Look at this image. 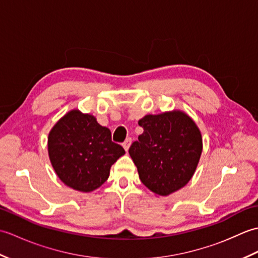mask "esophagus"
I'll return each mask as SVG.
<instances>
[{"mask_svg": "<svg viewBox=\"0 0 258 258\" xmlns=\"http://www.w3.org/2000/svg\"><path fill=\"white\" fill-rule=\"evenodd\" d=\"M131 143H132V139H131V138H127V139H126V140L124 141L123 147H124V150H125V151H128L130 146H131Z\"/></svg>", "mask_w": 258, "mask_h": 258, "instance_id": "esophagus-1", "label": "esophagus"}]
</instances>
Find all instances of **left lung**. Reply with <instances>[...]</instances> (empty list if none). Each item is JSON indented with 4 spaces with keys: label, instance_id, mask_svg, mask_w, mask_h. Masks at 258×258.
<instances>
[{
    "label": "left lung",
    "instance_id": "left-lung-1",
    "mask_svg": "<svg viewBox=\"0 0 258 258\" xmlns=\"http://www.w3.org/2000/svg\"><path fill=\"white\" fill-rule=\"evenodd\" d=\"M144 132L128 153L147 188L167 196L189 182L202 154V135L189 116L179 111L146 115Z\"/></svg>",
    "mask_w": 258,
    "mask_h": 258
}]
</instances>
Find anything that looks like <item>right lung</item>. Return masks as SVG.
Returning a JSON list of instances; mask_svg holds the SVG:
<instances>
[{"mask_svg":"<svg viewBox=\"0 0 258 258\" xmlns=\"http://www.w3.org/2000/svg\"><path fill=\"white\" fill-rule=\"evenodd\" d=\"M48 155L62 182L80 191H92L105 182L109 169L125 154L112 142L111 131L90 114L69 112L48 134Z\"/></svg>","mask_w":258,"mask_h":258,"instance_id":"add662e5","label":"right lung"}]
</instances>
